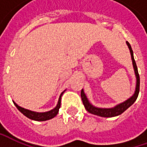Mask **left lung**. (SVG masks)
Segmentation results:
<instances>
[{"label": "left lung", "mask_w": 147, "mask_h": 147, "mask_svg": "<svg viewBox=\"0 0 147 147\" xmlns=\"http://www.w3.org/2000/svg\"><path fill=\"white\" fill-rule=\"evenodd\" d=\"M127 42V47L129 48L130 53H131V57H132V60H133V69H134V72H135V75H136V89H135V92L133 96L129 99H127V100L123 101V103L117 105L116 106L113 107V108H97L96 106H94L91 104L88 100V99L87 98L86 95L83 92V89H82L81 91V97H82V103L84 105L85 109L88 110L89 113L93 114L95 115L100 116V117H105V118H110V117H115V116H118L119 115H121L122 113H123L125 110H127V108H129L136 101V100L138 98L139 94V90H140V77H139L138 71V67L136 65L135 59L133 57V51L132 50V47L130 46L129 42Z\"/></svg>", "instance_id": "obj_1"}]
</instances>
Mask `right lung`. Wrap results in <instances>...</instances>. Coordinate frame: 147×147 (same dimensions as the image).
<instances>
[{
  "label": "right lung",
  "instance_id": "add662e5",
  "mask_svg": "<svg viewBox=\"0 0 147 147\" xmlns=\"http://www.w3.org/2000/svg\"><path fill=\"white\" fill-rule=\"evenodd\" d=\"M65 92V91L60 94L59 96V100H58V104L55 106V108H54L53 110L47 111V112H42V113H39V112H35V111H32V110H27L23 107H20L15 102H14V105L17 107V109L20 110V112L25 115L27 118L32 119V120H36V121H46V120H49L51 119L54 118L55 116L57 115L58 112H59V109L60 108V102H61V96L63 93Z\"/></svg>",
  "mask_w": 147,
  "mask_h": 147
}]
</instances>
